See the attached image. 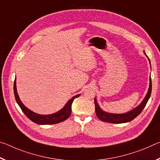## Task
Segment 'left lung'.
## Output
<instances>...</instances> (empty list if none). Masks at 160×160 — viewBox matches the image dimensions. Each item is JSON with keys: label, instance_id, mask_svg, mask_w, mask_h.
I'll list each match as a JSON object with an SVG mask.
<instances>
[{"label": "left lung", "instance_id": "obj_1", "mask_svg": "<svg viewBox=\"0 0 160 160\" xmlns=\"http://www.w3.org/2000/svg\"><path fill=\"white\" fill-rule=\"evenodd\" d=\"M149 62H150V61H149ZM149 82H149V87L148 94L146 95V97L144 98L142 103L135 109H134V110H132V111H130V112L125 114H111V113L103 112V111L100 108V107H99L97 101H96L95 98V112L98 118L102 121L105 122L117 123V124L128 122H130L134 120V119H135L136 117H138L139 114L141 113L142 111L143 110V109L144 108V107H145L147 102H148L149 97H150L151 92H152L151 78H150V80H149Z\"/></svg>", "mask_w": 160, "mask_h": 160}]
</instances>
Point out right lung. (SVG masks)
I'll list each match as a JSON object with an SVG mask.
<instances>
[{"label":"right lung","mask_w":160,"mask_h":160,"mask_svg":"<svg viewBox=\"0 0 160 160\" xmlns=\"http://www.w3.org/2000/svg\"><path fill=\"white\" fill-rule=\"evenodd\" d=\"M13 90L16 102L18 104V105L20 106V108H21L22 112H23L25 115L28 117V118H29L30 120L32 121L35 123L38 124V125H52V124H57L67 120L71 115V111H72L71 107H72V103L73 102V100H74L75 98L79 97L80 95H77L71 98L67 102L66 105H65V107L63 108L61 110H60L59 112L52 114V115H42L32 112L31 110L28 109L22 103L17 92L16 80L14 81Z\"/></svg>","instance_id":"right-lung-1"}]
</instances>
